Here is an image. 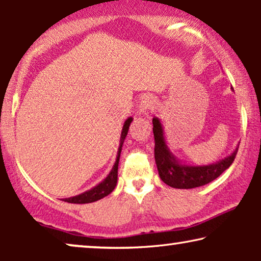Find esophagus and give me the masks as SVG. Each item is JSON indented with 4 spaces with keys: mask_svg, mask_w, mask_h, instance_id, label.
I'll use <instances>...</instances> for the list:
<instances>
[{
    "mask_svg": "<svg viewBox=\"0 0 261 261\" xmlns=\"http://www.w3.org/2000/svg\"><path fill=\"white\" fill-rule=\"evenodd\" d=\"M153 101L151 99H145L141 102V106H139V112H142L143 115H148V111L150 109H152Z\"/></svg>",
    "mask_w": 261,
    "mask_h": 261,
    "instance_id": "obj_1",
    "label": "esophagus"
}]
</instances>
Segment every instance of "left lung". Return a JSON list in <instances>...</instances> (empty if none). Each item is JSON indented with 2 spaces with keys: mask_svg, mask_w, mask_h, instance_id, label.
I'll return each instance as SVG.
<instances>
[{
  "mask_svg": "<svg viewBox=\"0 0 261 261\" xmlns=\"http://www.w3.org/2000/svg\"><path fill=\"white\" fill-rule=\"evenodd\" d=\"M152 131L155 137V161L160 177L166 185L177 189H192L214 181L236 159L239 145L229 156L211 164L192 166L176 157L166 142L164 130L157 117L152 118Z\"/></svg>",
  "mask_w": 261,
  "mask_h": 261,
  "instance_id": "left-lung-1",
  "label": "left lung"
}]
</instances>
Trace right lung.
Wrapping results in <instances>:
<instances>
[{
	"label": "right lung",
	"mask_w": 261,
	"mask_h": 261,
	"mask_svg": "<svg viewBox=\"0 0 261 261\" xmlns=\"http://www.w3.org/2000/svg\"><path fill=\"white\" fill-rule=\"evenodd\" d=\"M132 120H134V118H132V117H129V118L124 122L122 135H120L119 148H118V151H117L116 162L113 164L111 171L109 172V175L106 176L100 183H98L97 186H94L93 188H91L90 190H86V192L79 194V195L67 197V199H62V201H65V202H68V203H91V202H94V201L102 199V197L108 196L109 194H111L113 192V189H115L117 186V179H118V164H119L120 152H122V148H123V143L125 141V137L127 135V131H129V127Z\"/></svg>",
	"instance_id": "right-lung-1"
}]
</instances>
